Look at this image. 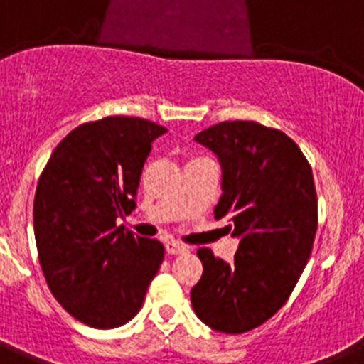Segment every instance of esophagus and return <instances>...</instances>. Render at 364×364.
<instances>
[{
    "instance_id": "esophagus-1",
    "label": "esophagus",
    "mask_w": 364,
    "mask_h": 364,
    "mask_svg": "<svg viewBox=\"0 0 364 364\" xmlns=\"http://www.w3.org/2000/svg\"><path fill=\"white\" fill-rule=\"evenodd\" d=\"M166 252L169 253V255H180V253H188L189 247L184 246V244L180 242H167L166 244Z\"/></svg>"
}]
</instances>
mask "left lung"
<instances>
[{"label":"left lung","instance_id":"obj_1","mask_svg":"<svg viewBox=\"0 0 364 364\" xmlns=\"http://www.w3.org/2000/svg\"><path fill=\"white\" fill-rule=\"evenodd\" d=\"M217 154L226 218L239 250L224 262L197 252L204 272L191 290L198 319L222 333H244L273 317L294 291L317 231V193L306 156L282 131L257 122H220L195 136Z\"/></svg>","mask_w":364,"mask_h":364}]
</instances>
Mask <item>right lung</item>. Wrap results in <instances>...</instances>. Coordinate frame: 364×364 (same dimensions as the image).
<instances>
[{
	"mask_svg": "<svg viewBox=\"0 0 364 364\" xmlns=\"http://www.w3.org/2000/svg\"><path fill=\"white\" fill-rule=\"evenodd\" d=\"M166 131L131 117L82 124L58 144L38 180L34 237L45 281L87 326L129 323L162 264V242L117 220L136 208L144 162Z\"/></svg>",
	"mask_w": 364,
	"mask_h": 364,
	"instance_id": "1",
	"label": "right lung"
}]
</instances>
